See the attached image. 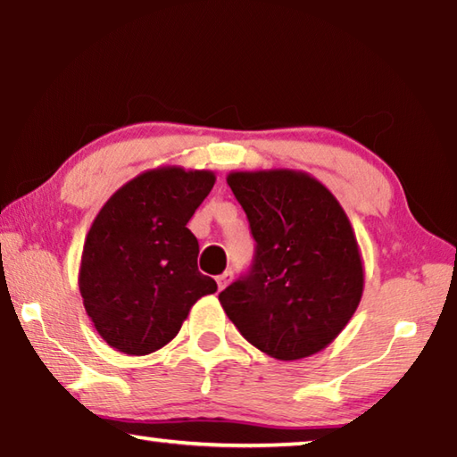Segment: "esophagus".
I'll return each instance as SVG.
<instances>
[{
  "mask_svg": "<svg viewBox=\"0 0 457 457\" xmlns=\"http://www.w3.org/2000/svg\"><path fill=\"white\" fill-rule=\"evenodd\" d=\"M231 280H234V272H231V270H228V272H223L221 276H218V288L223 290Z\"/></svg>",
  "mask_w": 457,
  "mask_h": 457,
  "instance_id": "esophagus-1",
  "label": "esophagus"
}]
</instances>
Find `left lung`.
Listing matches in <instances>:
<instances>
[{
	"mask_svg": "<svg viewBox=\"0 0 457 457\" xmlns=\"http://www.w3.org/2000/svg\"><path fill=\"white\" fill-rule=\"evenodd\" d=\"M228 185L250 221L256 256L220 294L223 311L247 343L278 361L327 349L365 286L345 210L319 179L294 169L231 171Z\"/></svg>",
	"mask_w": 457,
	"mask_h": 457,
	"instance_id": "8db88e82",
	"label": "left lung"
}]
</instances>
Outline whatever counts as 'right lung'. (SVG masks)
<instances>
[{
	"mask_svg": "<svg viewBox=\"0 0 457 457\" xmlns=\"http://www.w3.org/2000/svg\"><path fill=\"white\" fill-rule=\"evenodd\" d=\"M215 183L205 169H149L122 185L92 221L79 288L108 346L143 357L177 337L191 306L218 290L197 270L187 221Z\"/></svg>",
	"mask_w": 457,
	"mask_h": 457,
	"instance_id": "add662e5",
	"label": "right lung"
}]
</instances>
